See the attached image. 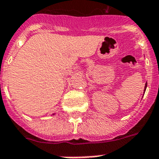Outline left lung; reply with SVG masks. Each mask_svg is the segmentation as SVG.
I'll return each mask as SVG.
<instances>
[{
  "mask_svg": "<svg viewBox=\"0 0 159 159\" xmlns=\"http://www.w3.org/2000/svg\"><path fill=\"white\" fill-rule=\"evenodd\" d=\"M146 87H147V82L145 83V87H144V92L146 91Z\"/></svg>",
  "mask_w": 159,
  "mask_h": 159,
  "instance_id": "left-lung-1",
  "label": "left lung"
}]
</instances>
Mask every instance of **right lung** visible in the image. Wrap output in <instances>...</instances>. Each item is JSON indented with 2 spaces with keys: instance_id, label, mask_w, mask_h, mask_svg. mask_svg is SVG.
I'll return each mask as SVG.
<instances>
[{
  "instance_id": "obj_1",
  "label": "right lung",
  "mask_w": 159,
  "mask_h": 159,
  "mask_svg": "<svg viewBox=\"0 0 159 159\" xmlns=\"http://www.w3.org/2000/svg\"><path fill=\"white\" fill-rule=\"evenodd\" d=\"M53 115H54V114H53Z\"/></svg>"
}]
</instances>
